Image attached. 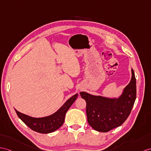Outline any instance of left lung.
Returning <instances> with one entry per match:
<instances>
[{
	"mask_svg": "<svg viewBox=\"0 0 151 151\" xmlns=\"http://www.w3.org/2000/svg\"><path fill=\"white\" fill-rule=\"evenodd\" d=\"M131 79L118 98L93 95L85 91L80 92L86 101L88 122L93 129L108 132L121 126L130 115L137 97L134 72L131 69Z\"/></svg>",
	"mask_w": 151,
	"mask_h": 151,
	"instance_id": "8db88e82",
	"label": "left lung"
}]
</instances>
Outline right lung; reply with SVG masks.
I'll list each match as a JSON object with an SVG mask.
<instances>
[{
    "mask_svg": "<svg viewBox=\"0 0 151 151\" xmlns=\"http://www.w3.org/2000/svg\"><path fill=\"white\" fill-rule=\"evenodd\" d=\"M78 96V93L73 95L56 112L52 115L42 118H35L28 116L18 111L17 109H15V111L18 116L32 130L43 134L52 133L63 124L66 113L76 100Z\"/></svg>",
    "mask_w": 151,
    "mask_h": 151,
    "instance_id": "right-lung-1",
    "label": "right lung"
}]
</instances>
